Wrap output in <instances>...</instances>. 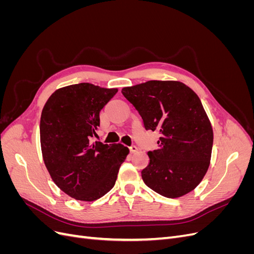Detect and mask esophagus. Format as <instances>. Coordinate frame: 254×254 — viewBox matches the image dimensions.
<instances>
[{
    "label": "esophagus",
    "mask_w": 254,
    "mask_h": 254,
    "mask_svg": "<svg viewBox=\"0 0 254 254\" xmlns=\"http://www.w3.org/2000/svg\"><path fill=\"white\" fill-rule=\"evenodd\" d=\"M129 150H130V152H135V151H137V147H136V146L135 145H131V146H130V147H129Z\"/></svg>",
    "instance_id": "1"
}]
</instances>
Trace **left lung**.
Instances as JSON below:
<instances>
[{"label":"left lung","instance_id":"obj_1","mask_svg":"<svg viewBox=\"0 0 254 254\" xmlns=\"http://www.w3.org/2000/svg\"><path fill=\"white\" fill-rule=\"evenodd\" d=\"M143 120L146 130L160 134L148 151L144 183L167 198L193 190L209 168L213 129L200 98L180 81L149 80L122 89Z\"/></svg>","mask_w":254,"mask_h":254}]
</instances>
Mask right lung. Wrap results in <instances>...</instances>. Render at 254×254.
<instances>
[{"label": "right lung", "mask_w": 254, "mask_h": 254, "mask_svg": "<svg viewBox=\"0 0 254 254\" xmlns=\"http://www.w3.org/2000/svg\"><path fill=\"white\" fill-rule=\"evenodd\" d=\"M89 82L56 90L40 120L44 164L56 186L76 200L93 201L114 187L129 149L122 144L92 142L99 112L117 94Z\"/></svg>", "instance_id": "right-lung-1"}]
</instances>
